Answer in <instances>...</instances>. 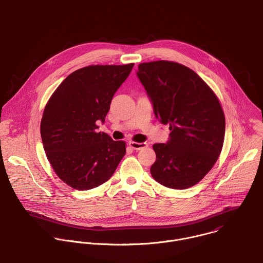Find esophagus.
<instances>
[{
    "label": "esophagus",
    "mask_w": 263,
    "mask_h": 263,
    "mask_svg": "<svg viewBox=\"0 0 263 263\" xmlns=\"http://www.w3.org/2000/svg\"><path fill=\"white\" fill-rule=\"evenodd\" d=\"M129 145L135 149V151H140L142 148H145L147 146V143L145 142H134V141H130L129 142Z\"/></svg>",
    "instance_id": "1"
}]
</instances>
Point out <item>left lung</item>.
Instances as JSON below:
<instances>
[{"label": "left lung", "instance_id": "obj_1", "mask_svg": "<svg viewBox=\"0 0 263 263\" xmlns=\"http://www.w3.org/2000/svg\"><path fill=\"white\" fill-rule=\"evenodd\" d=\"M136 74L156 118L171 131L166 143L153 145L157 159L152 176L175 190L197 184L223 145L226 118L216 95L194 70L177 62L141 63Z\"/></svg>", "mask_w": 263, "mask_h": 263}]
</instances>
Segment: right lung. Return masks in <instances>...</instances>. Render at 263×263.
I'll return each instance as SVG.
<instances>
[{
	"mask_svg": "<svg viewBox=\"0 0 263 263\" xmlns=\"http://www.w3.org/2000/svg\"><path fill=\"white\" fill-rule=\"evenodd\" d=\"M133 63L80 68L58 86L41 121L47 158L67 185L88 191L107 181L126 154L124 141L96 133L105 122L111 99L130 74Z\"/></svg>",
	"mask_w": 263,
	"mask_h": 263,
	"instance_id": "1",
	"label": "right lung"
}]
</instances>
